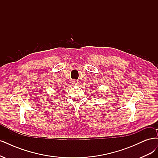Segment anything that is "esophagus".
<instances>
[{
  "instance_id": "1",
  "label": "esophagus",
  "mask_w": 158,
  "mask_h": 158,
  "mask_svg": "<svg viewBox=\"0 0 158 158\" xmlns=\"http://www.w3.org/2000/svg\"><path fill=\"white\" fill-rule=\"evenodd\" d=\"M72 84H73V85H78L80 84L78 81L76 80H73V82H72Z\"/></svg>"
}]
</instances>
